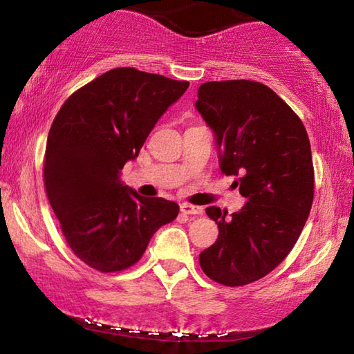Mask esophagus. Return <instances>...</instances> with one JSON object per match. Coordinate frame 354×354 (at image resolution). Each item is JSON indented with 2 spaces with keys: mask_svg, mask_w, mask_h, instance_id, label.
<instances>
[{
  "mask_svg": "<svg viewBox=\"0 0 354 354\" xmlns=\"http://www.w3.org/2000/svg\"><path fill=\"white\" fill-rule=\"evenodd\" d=\"M181 212L185 215H203V207L185 203V205H181Z\"/></svg>",
  "mask_w": 354,
  "mask_h": 354,
  "instance_id": "esophagus-1",
  "label": "esophagus"
}]
</instances>
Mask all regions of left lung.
<instances>
[{"mask_svg": "<svg viewBox=\"0 0 354 354\" xmlns=\"http://www.w3.org/2000/svg\"><path fill=\"white\" fill-rule=\"evenodd\" d=\"M195 107L214 133L220 170L236 176L247 200L231 217L215 206L206 209L218 237L200 253V266L215 283L250 284L284 261L309 217V137L297 113L261 82H205Z\"/></svg>", "mask_w": 354, "mask_h": 354, "instance_id": "obj_1", "label": "left lung"}]
</instances>
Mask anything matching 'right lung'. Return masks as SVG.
Wrapping results in <instances>:
<instances>
[{
  "instance_id": "right-lung-1",
  "label": "right lung",
  "mask_w": 354,
  "mask_h": 354,
  "mask_svg": "<svg viewBox=\"0 0 354 354\" xmlns=\"http://www.w3.org/2000/svg\"><path fill=\"white\" fill-rule=\"evenodd\" d=\"M131 67L113 68L65 101L48 134L45 189L70 248L95 270H124L140 259L179 206L140 196L122 181L167 109L187 91Z\"/></svg>"
}]
</instances>
